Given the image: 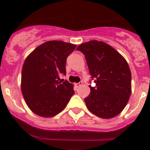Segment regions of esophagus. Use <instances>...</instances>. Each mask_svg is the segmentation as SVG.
I'll return each instance as SVG.
<instances>
[{"label": "esophagus", "mask_w": 150, "mask_h": 150, "mask_svg": "<svg viewBox=\"0 0 150 150\" xmlns=\"http://www.w3.org/2000/svg\"><path fill=\"white\" fill-rule=\"evenodd\" d=\"M82 84H83V82L81 81V82H79V83H75V86H76L77 88H78V87H80V86H81Z\"/></svg>", "instance_id": "1"}]
</instances>
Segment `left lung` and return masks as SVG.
<instances>
[{
    "instance_id": "8db88e82",
    "label": "left lung",
    "mask_w": 150,
    "mask_h": 150,
    "mask_svg": "<svg viewBox=\"0 0 150 150\" xmlns=\"http://www.w3.org/2000/svg\"><path fill=\"white\" fill-rule=\"evenodd\" d=\"M77 50L86 57L90 75L96 86L85 98L91 113L111 119L123 111L132 93V74L126 59L112 47L103 42L90 41Z\"/></svg>"
}]
</instances>
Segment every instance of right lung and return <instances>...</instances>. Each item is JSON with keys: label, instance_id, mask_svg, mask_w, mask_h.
<instances>
[{"label": "right lung", "instance_id": "add662e5", "mask_svg": "<svg viewBox=\"0 0 150 150\" xmlns=\"http://www.w3.org/2000/svg\"><path fill=\"white\" fill-rule=\"evenodd\" d=\"M76 45L49 41L37 47L23 63L21 92L32 112L42 117L56 116L67 106L75 93L72 84L62 83L66 75V59Z\"/></svg>", "mask_w": 150, "mask_h": 150}]
</instances>
